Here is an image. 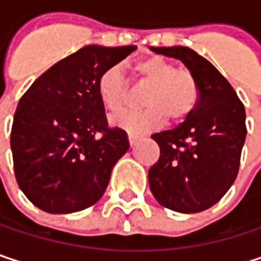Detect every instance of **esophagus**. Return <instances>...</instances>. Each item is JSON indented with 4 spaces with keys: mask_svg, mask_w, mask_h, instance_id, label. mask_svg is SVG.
Listing matches in <instances>:
<instances>
[{
    "mask_svg": "<svg viewBox=\"0 0 261 261\" xmlns=\"http://www.w3.org/2000/svg\"><path fill=\"white\" fill-rule=\"evenodd\" d=\"M137 140H139V137H137V136H134V134H128V142H130L131 148L137 143Z\"/></svg>",
    "mask_w": 261,
    "mask_h": 261,
    "instance_id": "obj_1",
    "label": "esophagus"
}]
</instances>
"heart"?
Instances as JSON below:
<instances>
[{
    "label": "heart",
    "instance_id": "obj_1",
    "mask_svg": "<svg viewBox=\"0 0 261 261\" xmlns=\"http://www.w3.org/2000/svg\"><path fill=\"white\" fill-rule=\"evenodd\" d=\"M134 71L143 83L151 84L143 96L146 109L113 118L115 127L143 134L160 128L166 118L180 122L193 112L198 101V84L189 71L177 69L172 62L159 56L137 60ZM96 93L109 113L115 115L127 107L128 86L118 66L101 72L96 81Z\"/></svg>",
    "mask_w": 261,
    "mask_h": 261
}]
</instances>
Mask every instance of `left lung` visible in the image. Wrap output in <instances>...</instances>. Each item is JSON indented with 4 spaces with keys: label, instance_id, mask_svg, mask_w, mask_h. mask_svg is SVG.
Returning a JSON list of instances; mask_svg holds the SVG:
<instances>
[{
    "label": "left lung",
    "instance_id": "left-lung-1",
    "mask_svg": "<svg viewBox=\"0 0 261 261\" xmlns=\"http://www.w3.org/2000/svg\"><path fill=\"white\" fill-rule=\"evenodd\" d=\"M180 60L198 84L193 112L180 125L151 137L160 146L148 181L160 205L198 213L215 205L233 186L246 137L245 107L225 77L187 46H149Z\"/></svg>",
    "mask_w": 261,
    "mask_h": 261
}]
</instances>
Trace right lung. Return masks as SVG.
<instances>
[{"label": "right lung", "instance_id": "add662e5", "mask_svg": "<svg viewBox=\"0 0 261 261\" xmlns=\"http://www.w3.org/2000/svg\"><path fill=\"white\" fill-rule=\"evenodd\" d=\"M136 48L84 46L43 72L21 98L10 136L15 175L40 210L75 213L104 195L130 142L124 130L109 128L96 81Z\"/></svg>", "mask_w": 261, "mask_h": 261}]
</instances>
